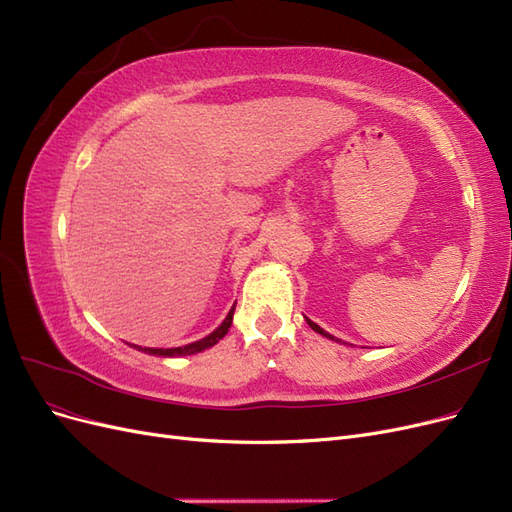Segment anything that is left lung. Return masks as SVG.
I'll use <instances>...</instances> for the list:
<instances>
[{
	"label": "left lung",
	"mask_w": 512,
	"mask_h": 512,
	"mask_svg": "<svg viewBox=\"0 0 512 512\" xmlns=\"http://www.w3.org/2000/svg\"><path fill=\"white\" fill-rule=\"evenodd\" d=\"M307 324H309V327H312V329H314L316 333H320V335H324V337H329V339H335V337H333V335H329L327 331H322V329L318 327V324H316V322H312V320H307Z\"/></svg>",
	"instance_id": "left-lung-1"
}]
</instances>
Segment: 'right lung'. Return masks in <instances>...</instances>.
<instances>
[{"instance_id":"1","label":"right lung","mask_w":512,"mask_h":512,"mask_svg":"<svg viewBox=\"0 0 512 512\" xmlns=\"http://www.w3.org/2000/svg\"><path fill=\"white\" fill-rule=\"evenodd\" d=\"M232 314H235V307L230 309L228 316H226V320L220 324L218 329H215L211 335H207L205 339H198V342H194V344L181 346V348H141V346H134V348L143 350V352H147V354H158V356H185V354H196V352H203V350H207V348H211V346L218 344L220 339H222V337L228 333L230 324H232Z\"/></svg>"}]
</instances>
